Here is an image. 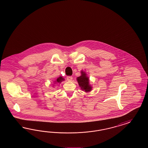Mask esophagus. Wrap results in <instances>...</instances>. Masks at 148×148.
I'll return each instance as SVG.
<instances>
[{"instance_id":"34e87169","label":"esophagus","mask_w":148,"mask_h":148,"mask_svg":"<svg viewBox=\"0 0 148 148\" xmlns=\"http://www.w3.org/2000/svg\"><path fill=\"white\" fill-rule=\"evenodd\" d=\"M72 79H73V78H72V76L67 77V80L68 81H71L72 80Z\"/></svg>"}]
</instances>
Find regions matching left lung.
I'll return each mask as SVG.
<instances>
[{"label":"left lung","instance_id":"obj_1","mask_svg":"<svg viewBox=\"0 0 148 148\" xmlns=\"http://www.w3.org/2000/svg\"><path fill=\"white\" fill-rule=\"evenodd\" d=\"M81 75L77 77V81L83 91L88 93L92 90V86L89 83V78L87 73L83 70L81 71Z\"/></svg>","mask_w":148,"mask_h":148}]
</instances>
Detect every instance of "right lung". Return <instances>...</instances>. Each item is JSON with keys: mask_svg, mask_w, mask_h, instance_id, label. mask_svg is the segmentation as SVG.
I'll use <instances>...</instances> for the list:
<instances>
[{"mask_svg": "<svg viewBox=\"0 0 148 148\" xmlns=\"http://www.w3.org/2000/svg\"><path fill=\"white\" fill-rule=\"evenodd\" d=\"M65 81V78H63L62 76L59 77H58L55 79V81H54V84L59 85V84H60L62 82V81Z\"/></svg>", "mask_w": 148, "mask_h": 148, "instance_id": "obj_1", "label": "right lung"}]
</instances>
